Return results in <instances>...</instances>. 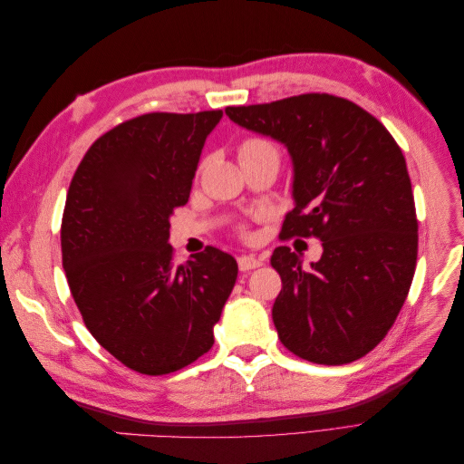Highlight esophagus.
Instances as JSON below:
<instances>
[{
    "label": "esophagus",
    "mask_w": 464,
    "mask_h": 464,
    "mask_svg": "<svg viewBox=\"0 0 464 464\" xmlns=\"http://www.w3.org/2000/svg\"><path fill=\"white\" fill-rule=\"evenodd\" d=\"M261 265H263V261L259 257H256V256L237 257V266H240V271H244V273H247L251 269H257V266H261Z\"/></svg>",
    "instance_id": "esophagus-1"
}]
</instances>
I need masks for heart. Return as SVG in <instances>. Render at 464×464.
Here are the masks:
<instances>
[{
    "label": "heart",
    "mask_w": 464,
    "mask_h": 464,
    "mask_svg": "<svg viewBox=\"0 0 464 464\" xmlns=\"http://www.w3.org/2000/svg\"><path fill=\"white\" fill-rule=\"evenodd\" d=\"M259 157H278L276 147L269 141V139L259 137V135L246 137L240 143V147H237V159L246 160V159H259ZM242 234H244V228H242Z\"/></svg>",
    "instance_id": "b5f03b06"
}]
</instances>
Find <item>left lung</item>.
I'll list each match as a JSON object with an SVG mask.
<instances>
[{
    "instance_id": "8db88e82",
    "label": "left lung",
    "mask_w": 464,
    "mask_h": 464,
    "mask_svg": "<svg viewBox=\"0 0 464 464\" xmlns=\"http://www.w3.org/2000/svg\"><path fill=\"white\" fill-rule=\"evenodd\" d=\"M227 116L290 152L296 207L280 237L323 242L310 269L288 246L273 251L280 343L323 366L366 356L395 323L416 269L418 220L401 147L370 111L327 92L228 106Z\"/></svg>"
}]
</instances>
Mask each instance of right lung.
<instances>
[{
	"instance_id": "1",
	"label": "right lung",
	"mask_w": 464,
	"mask_h": 464,
	"mask_svg": "<svg viewBox=\"0 0 464 464\" xmlns=\"http://www.w3.org/2000/svg\"><path fill=\"white\" fill-rule=\"evenodd\" d=\"M222 110L150 111L85 152L69 184L62 263L87 329L125 368L166 375L215 343L237 263L205 247L184 265L168 246L170 215L189 199L207 135Z\"/></svg>"
}]
</instances>
